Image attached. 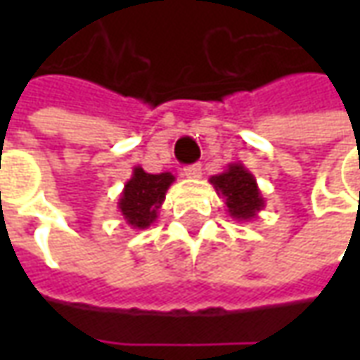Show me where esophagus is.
Here are the masks:
<instances>
[{
  "instance_id": "esophagus-1",
  "label": "esophagus",
  "mask_w": 360,
  "mask_h": 360,
  "mask_svg": "<svg viewBox=\"0 0 360 360\" xmlns=\"http://www.w3.org/2000/svg\"><path fill=\"white\" fill-rule=\"evenodd\" d=\"M183 175L188 177V179H200L202 177V167H200V164L187 165V167H183Z\"/></svg>"
}]
</instances>
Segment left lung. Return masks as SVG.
Listing matches in <instances>:
<instances>
[{"mask_svg":"<svg viewBox=\"0 0 360 360\" xmlns=\"http://www.w3.org/2000/svg\"><path fill=\"white\" fill-rule=\"evenodd\" d=\"M210 183L226 200L229 216L237 221H250L264 208L266 200L257 179L243 164H229L226 172L212 175Z\"/></svg>","mask_w":360,"mask_h":360,"instance_id":"8db88e82","label":"left lung"}]
</instances>
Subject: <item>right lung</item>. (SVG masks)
I'll return each instance as SVG.
<instances>
[{"mask_svg": "<svg viewBox=\"0 0 360 360\" xmlns=\"http://www.w3.org/2000/svg\"><path fill=\"white\" fill-rule=\"evenodd\" d=\"M175 181L172 173H146L141 165L133 167V175L119 195L117 208L131 229H146L158 219L165 193Z\"/></svg>", "mask_w": 360, "mask_h": 360, "instance_id": "right-lung-1", "label": "right lung"}]
</instances>
